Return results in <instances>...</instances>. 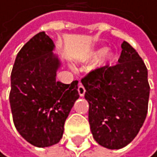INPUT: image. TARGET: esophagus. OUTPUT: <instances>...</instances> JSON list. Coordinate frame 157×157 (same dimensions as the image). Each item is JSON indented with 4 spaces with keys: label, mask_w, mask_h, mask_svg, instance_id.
Returning <instances> with one entry per match:
<instances>
[{
    "label": "esophagus",
    "mask_w": 157,
    "mask_h": 157,
    "mask_svg": "<svg viewBox=\"0 0 157 157\" xmlns=\"http://www.w3.org/2000/svg\"><path fill=\"white\" fill-rule=\"evenodd\" d=\"M85 92H86V90H85V88H84V86L80 83L79 86H78V93H79V95H80L81 97H83V96H84V94H85Z\"/></svg>",
    "instance_id": "34e87169"
}]
</instances>
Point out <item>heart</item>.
<instances>
[{
    "label": "heart",
    "instance_id": "b5f03b06",
    "mask_svg": "<svg viewBox=\"0 0 157 157\" xmlns=\"http://www.w3.org/2000/svg\"><path fill=\"white\" fill-rule=\"evenodd\" d=\"M108 52V48L107 47H100V48H98V49L96 50H94L92 53L90 54V58L91 59H95V58H98V57H101V56H104V55H108V57H109V59L110 60H114L115 59V56L113 53H109L108 54L107 53ZM106 64V60H102L101 62H100V66H104V65Z\"/></svg>",
    "mask_w": 157,
    "mask_h": 157
}]
</instances>
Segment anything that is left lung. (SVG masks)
I'll return each mask as SVG.
<instances>
[{"label":"left lung","mask_w":157,"mask_h":157,"mask_svg":"<svg viewBox=\"0 0 157 157\" xmlns=\"http://www.w3.org/2000/svg\"><path fill=\"white\" fill-rule=\"evenodd\" d=\"M114 66L100 67L82 78L89 103V124L94 140L119 149L135 139L147 118L149 84L147 69L130 43Z\"/></svg>","instance_id":"1"}]
</instances>
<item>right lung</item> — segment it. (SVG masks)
Instances as JSON below:
<instances>
[{
    "mask_svg": "<svg viewBox=\"0 0 157 157\" xmlns=\"http://www.w3.org/2000/svg\"><path fill=\"white\" fill-rule=\"evenodd\" d=\"M44 31L35 34L17 55L10 75V104L14 127L34 147L59 143L64 123L79 98L78 81L56 80L60 60Z\"/></svg>",
    "mask_w": 157,
    "mask_h": 157,
    "instance_id": "obj_1",
    "label": "right lung"
}]
</instances>
